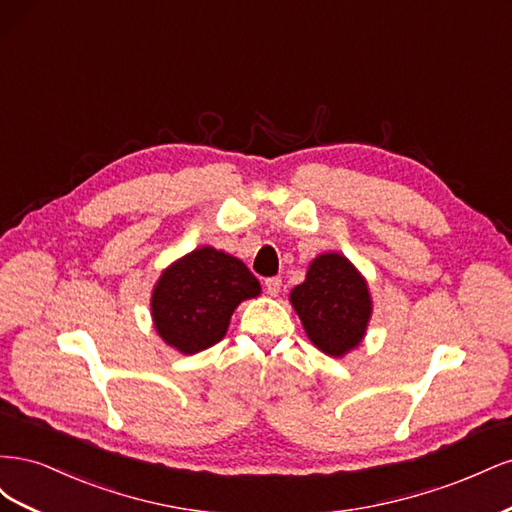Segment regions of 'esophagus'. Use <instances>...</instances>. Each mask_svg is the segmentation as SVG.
I'll list each match as a JSON object with an SVG mask.
<instances>
[{"label":"esophagus","mask_w":512,"mask_h":512,"mask_svg":"<svg viewBox=\"0 0 512 512\" xmlns=\"http://www.w3.org/2000/svg\"><path fill=\"white\" fill-rule=\"evenodd\" d=\"M265 290H267L269 297H277V294H280V290H282L280 277H269V280H265Z\"/></svg>","instance_id":"34e87169"}]
</instances>
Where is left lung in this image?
Listing matches in <instances>:
<instances>
[{
	"mask_svg": "<svg viewBox=\"0 0 512 512\" xmlns=\"http://www.w3.org/2000/svg\"><path fill=\"white\" fill-rule=\"evenodd\" d=\"M290 305L309 342L333 359L361 346L374 312L363 273L339 252L309 262L303 284L290 290Z\"/></svg>",
	"mask_w": 512,
	"mask_h": 512,
	"instance_id": "8db88e82",
	"label": "left lung"
}]
</instances>
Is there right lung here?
Returning <instances> with one entry per match:
<instances>
[{"instance_id": "obj_1", "label": "right lung", "mask_w": 512, "mask_h": 512, "mask_svg": "<svg viewBox=\"0 0 512 512\" xmlns=\"http://www.w3.org/2000/svg\"><path fill=\"white\" fill-rule=\"evenodd\" d=\"M260 294V284L237 256L196 247L162 271L151 290L153 329L181 354H196L226 335L232 312Z\"/></svg>"}]
</instances>
